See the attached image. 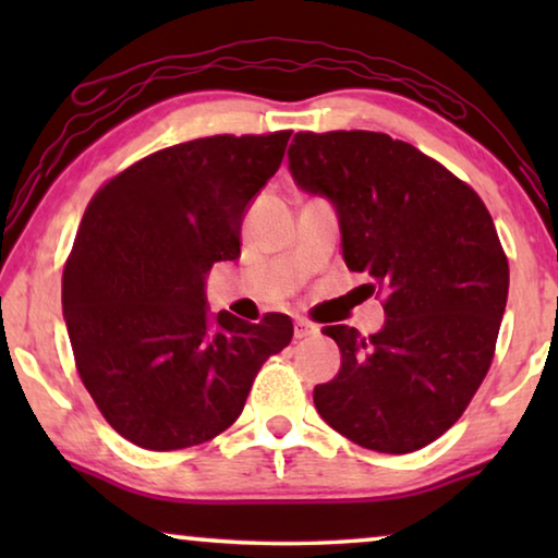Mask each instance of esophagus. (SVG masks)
Here are the masks:
<instances>
[{
	"instance_id": "esophagus-1",
	"label": "esophagus",
	"mask_w": 558,
	"mask_h": 558,
	"mask_svg": "<svg viewBox=\"0 0 558 558\" xmlns=\"http://www.w3.org/2000/svg\"><path fill=\"white\" fill-rule=\"evenodd\" d=\"M317 332V325H312L310 319H296L294 323V338L302 340V338H310V335Z\"/></svg>"
}]
</instances>
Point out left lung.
Returning <instances> with one entry per match:
<instances>
[{
	"instance_id": "left-lung-1",
	"label": "left lung",
	"mask_w": 558,
	"mask_h": 558,
	"mask_svg": "<svg viewBox=\"0 0 558 558\" xmlns=\"http://www.w3.org/2000/svg\"><path fill=\"white\" fill-rule=\"evenodd\" d=\"M289 170L340 216L342 258L384 300L376 335L327 325L342 365L315 386L319 416L365 449L407 454L439 439L490 371L508 256L485 203L414 144L380 132H300Z\"/></svg>"
}]
</instances>
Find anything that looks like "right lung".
Segmentation results:
<instances>
[{
    "label": "right lung",
    "instance_id": "right-lung-1",
    "mask_svg": "<svg viewBox=\"0 0 558 558\" xmlns=\"http://www.w3.org/2000/svg\"><path fill=\"white\" fill-rule=\"evenodd\" d=\"M292 132L203 136L129 165L90 197L63 269L75 371L113 432L151 452L203 445L241 416L292 319L205 310V274L241 254V220Z\"/></svg>",
    "mask_w": 558,
    "mask_h": 558
}]
</instances>
